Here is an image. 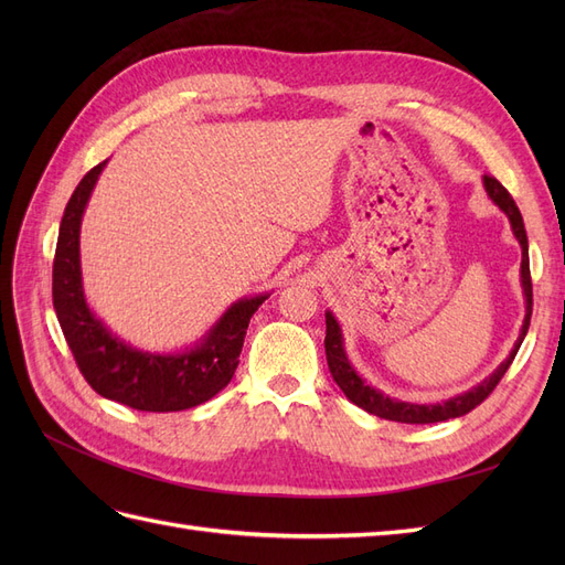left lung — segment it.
<instances>
[{
	"label": "left lung",
	"mask_w": 565,
	"mask_h": 565,
	"mask_svg": "<svg viewBox=\"0 0 565 565\" xmlns=\"http://www.w3.org/2000/svg\"><path fill=\"white\" fill-rule=\"evenodd\" d=\"M486 191L488 195L500 204V210L509 216L511 228H514L516 241L521 243L523 249V262H521V280H523V292H525V320H523V330L521 337L516 341L514 351L509 353L507 361L494 370L486 382L478 384L476 388L461 393L457 398H450L446 403L438 405H413V403H401V401H391L384 393L374 391L372 386H367L361 377H358L355 370L349 365V358L344 353V347H341V332L339 324L334 320L332 313H324V322H328V334H324V355H328V365L332 372V380L337 382V386L347 393V398L351 403H355L358 407H363L365 413L377 415L382 419H391V422H403V424H436V422H446V419H455L471 413L476 405H481L490 393L494 391L504 377V372L509 370V365L514 363V358L523 344V337L530 328V316H533V280H530V262H527V235L523 228V216L516 207L514 198L509 195L507 188L490 174L483 177Z\"/></svg>",
	"instance_id": "8db88e82"
}]
</instances>
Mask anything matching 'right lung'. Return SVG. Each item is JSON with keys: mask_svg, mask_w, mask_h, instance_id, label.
Masks as SVG:
<instances>
[{"mask_svg": "<svg viewBox=\"0 0 565 565\" xmlns=\"http://www.w3.org/2000/svg\"><path fill=\"white\" fill-rule=\"evenodd\" d=\"M106 162L84 174L65 204L51 282L56 318L82 377L98 396L141 413H179L214 398L233 380L249 318L266 297L233 303L210 337L181 355L141 353L113 337L87 309L79 278L82 214Z\"/></svg>", "mask_w": 565, "mask_h": 565, "instance_id": "add662e5", "label": "right lung"}]
</instances>
